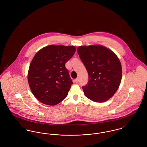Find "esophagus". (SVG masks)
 <instances>
[{
    "mask_svg": "<svg viewBox=\"0 0 147 147\" xmlns=\"http://www.w3.org/2000/svg\"><path fill=\"white\" fill-rule=\"evenodd\" d=\"M74 82L77 83H78L79 82V78H77V79H76L75 80H74Z\"/></svg>",
    "mask_w": 147,
    "mask_h": 147,
    "instance_id": "obj_1",
    "label": "esophagus"
}]
</instances>
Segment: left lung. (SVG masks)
Wrapping results in <instances>:
<instances>
[{
	"label": "left lung",
	"instance_id": "1",
	"mask_svg": "<svg viewBox=\"0 0 147 147\" xmlns=\"http://www.w3.org/2000/svg\"><path fill=\"white\" fill-rule=\"evenodd\" d=\"M77 51L88 71L89 81L82 86L85 95L92 101L104 102L119 89L122 67L119 58L100 45L79 46Z\"/></svg>",
	"mask_w": 147,
	"mask_h": 147
}]
</instances>
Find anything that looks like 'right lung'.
Listing matches in <instances>:
<instances>
[{
    "label": "right lung",
    "mask_w": 147,
    "mask_h": 147,
    "mask_svg": "<svg viewBox=\"0 0 147 147\" xmlns=\"http://www.w3.org/2000/svg\"><path fill=\"white\" fill-rule=\"evenodd\" d=\"M76 51L74 46L50 45L36 53L28 78L30 89L39 101L53 106L67 97L73 83L65 64Z\"/></svg>",
    "instance_id": "1"
}]
</instances>
